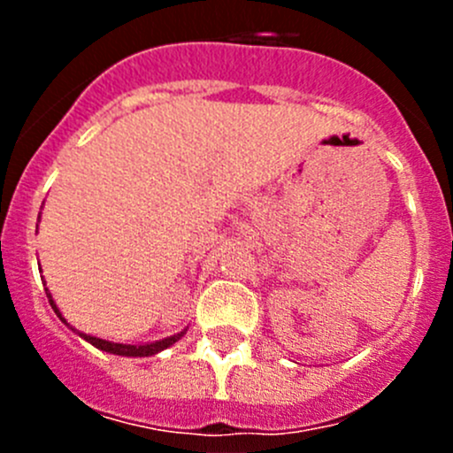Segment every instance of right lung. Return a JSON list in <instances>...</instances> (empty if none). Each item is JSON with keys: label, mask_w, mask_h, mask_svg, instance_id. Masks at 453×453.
I'll list each match as a JSON object with an SVG mask.
<instances>
[{"label": "right lung", "mask_w": 453, "mask_h": 453, "mask_svg": "<svg viewBox=\"0 0 453 453\" xmlns=\"http://www.w3.org/2000/svg\"><path fill=\"white\" fill-rule=\"evenodd\" d=\"M45 294H48V300H50V304H52L54 313H57L58 318L63 319V322H65V318H63V315L58 313L57 304H54L52 296H50V291H48V289H45ZM65 324H67V322H65ZM67 326H70V324H67ZM70 328H72V326H70ZM72 331H76V328H72ZM184 333H186V331H181V333H177V335H173V337H166V340L153 342V344H118V342L100 340V337L87 335V333H79V335L83 337V340L89 342V344H94L96 349L104 350V353H111V355H122V357H149V355H155V353H159V350H164V349H168V346H173V344H175V342L180 340V337L184 335Z\"/></svg>", "instance_id": "1"}]
</instances>
